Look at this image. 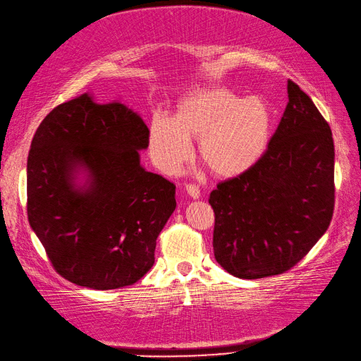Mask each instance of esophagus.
<instances>
[{
    "label": "esophagus",
    "instance_id": "esophagus-1",
    "mask_svg": "<svg viewBox=\"0 0 361 361\" xmlns=\"http://www.w3.org/2000/svg\"><path fill=\"white\" fill-rule=\"evenodd\" d=\"M185 190H187V193H188L191 197H193V200H196V197L201 196V190H200V187L196 185V183H187Z\"/></svg>",
    "mask_w": 361,
    "mask_h": 361
}]
</instances>
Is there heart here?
<instances>
[{
	"label": "heart",
	"mask_w": 361,
	"mask_h": 361,
	"mask_svg": "<svg viewBox=\"0 0 361 361\" xmlns=\"http://www.w3.org/2000/svg\"><path fill=\"white\" fill-rule=\"evenodd\" d=\"M271 126L273 112L264 99L243 98L229 88H204L183 98L173 118L154 116L149 149L160 170L173 174L190 157V138H200L204 164L215 174L232 178L263 156Z\"/></svg>",
	"instance_id": "1"
}]
</instances>
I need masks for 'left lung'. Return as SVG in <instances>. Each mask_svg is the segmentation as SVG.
Segmentation results:
<instances>
[{"instance_id": "1", "label": "left lung", "mask_w": 361, "mask_h": 361, "mask_svg": "<svg viewBox=\"0 0 361 361\" xmlns=\"http://www.w3.org/2000/svg\"><path fill=\"white\" fill-rule=\"evenodd\" d=\"M335 146L329 123L288 80V104L268 149L249 170L219 182L213 252L227 273L263 279L286 273L332 221Z\"/></svg>"}]
</instances>
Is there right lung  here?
Listing matches in <instances>:
<instances>
[{
	"label": "right lung",
	"mask_w": 361,
	"mask_h": 361,
	"mask_svg": "<svg viewBox=\"0 0 361 361\" xmlns=\"http://www.w3.org/2000/svg\"><path fill=\"white\" fill-rule=\"evenodd\" d=\"M149 129L120 102L87 93L59 104L37 128L27 156V219L57 274L85 288L138 282L154 264L176 185L140 165ZM85 166L80 190L72 171Z\"/></svg>",
	"instance_id": "add662e5"
}]
</instances>
